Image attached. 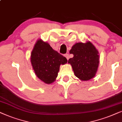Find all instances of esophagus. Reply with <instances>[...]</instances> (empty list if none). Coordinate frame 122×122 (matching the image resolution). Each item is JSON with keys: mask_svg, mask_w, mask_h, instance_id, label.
Instances as JSON below:
<instances>
[{"mask_svg": "<svg viewBox=\"0 0 122 122\" xmlns=\"http://www.w3.org/2000/svg\"><path fill=\"white\" fill-rule=\"evenodd\" d=\"M65 56L66 57V58H67V60L69 59V54H68V53H66V54L65 55Z\"/></svg>", "mask_w": 122, "mask_h": 122, "instance_id": "34e87169", "label": "esophagus"}]
</instances>
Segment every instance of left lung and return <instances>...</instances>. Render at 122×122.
I'll return each mask as SVG.
<instances>
[{
	"mask_svg": "<svg viewBox=\"0 0 122 122\" xmlns=\"http://www.w3.org/2000/svg\"><path fill=\"white\" fill-rule=\"evenodd\" d=\"M70 53L74 55V57L70 58L68 63L72 66L76 77L81 80L87 81L95 76L99 63V55L90 41L75 43Z\"/></svg>",
	"mask_w": 122,
	"mask_h": 122,
	"instance_id": "8db88e82",
	"label": "left lung"
}]
</instances>
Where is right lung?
Masks as SVG:
<instances>
[{"label":"right lung","instance_id":"right-lung-1","mask_svg":"<svg viewBox=\"0 0 122 122\" xmlns=\"http://www.w3.org/2000/svg\"><path fill=\"white\" fill-rule=\"evenodd\" d=\"M30 62L37 77L45 83L50 84L56 80L60 65L66 64L67 60L53 50L47 42L39 39L32 51Z\"/></svg>","mask_w":122,"mask_h":122}]
</instances>
